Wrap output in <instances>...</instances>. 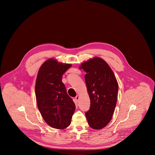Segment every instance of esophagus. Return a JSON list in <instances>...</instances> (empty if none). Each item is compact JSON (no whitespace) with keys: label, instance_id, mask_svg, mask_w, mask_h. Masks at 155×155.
Instances as JSON below:
<instances>
[{"label":"esophagus","instance_id":"1","mask_svg":"<svg viewBox=\"0 0 155 155\" xmlns=\"http://www.w3.org/2000/svg\"><path fill=\"white\" fill-rule=\"evenodd\" d=\"M79 98H80V96H79L78 95H77V96L75 97V99H76V101H78Z\"/></svg>","mask_w":155,"mask_h":155}]
</instances>
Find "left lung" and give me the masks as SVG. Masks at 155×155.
<instances>
[{
    "mask_svg": "<svg viewBox=\"0 0 155 155\" xmlns=\"http://www.w3.org/2000/svg\"><path fill=\"white\" fill-rule=\"evenodd\" d=\"M85 72L84 80L90 99V108L85 115L94 129L105 127L112 118L117 104L118 84L108 64L102 58L94 57L79 67Z\"/></svg>",
    "mask_w": 155,
    "mask_h": 155,
    "instance_id": "8db88e82",
    "label": "left lung"
}]
</instances>
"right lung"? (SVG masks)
Here are the masks:
<instances>
[{
    "mask_svg": "<svg viewBox=\"0 0 155 155\" xmlns=\"http://www.w3.org/2000/svg\"><path fill=\"white\" fill-rule=\"evenodd\" d=\"M71 66L50 58L42 64L37 74L35 86L37 107L43 120L54 129L68 127L75 110L62 82V75Z\"/></svg>",
    "mask_w": 155,
    "mask_h": 155,
    "instance_id": "right-lung-1",
    "label": "right lung"
}]
</instances>
